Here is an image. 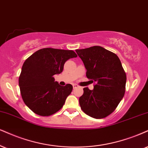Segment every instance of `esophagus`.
<instances>
[{
	"mask_svg": "<svg viewBox=\"0 0 148 148\" xmlns=\"http://www.w3.org/2000/svg\"><path fill=\"white\" fill-rule=\"evenodd\" d=\"M73 88H79V86L77 85V84H73Z\"/></svg>",
	"mask_w": 148,
	"mask_h": 148,
	"instance_id": "34e87169",
	"label": "esophagus"
}]
</instances>
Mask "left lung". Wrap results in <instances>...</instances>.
<instances>
[{
    "instance_id": "8db88e82",
    "label": "left lung",
    "mask_w": 148,
    "mask_h": 148,
    "mask_svg": "<svg viewBox=\"0 0 148 148\" xmlns=\"http://www.w3.org/2000/svg\"><path fill=\"white\" fill-rule=\"evenodd\" d=\"M86 69V77L95 84L84 88L79 105L87 115L103 119L115 110L125 91L126 74L115 53L99 46L75 50Z\"/></svg>"
}]
</instances>
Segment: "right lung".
I'll return each mask as SVG.
<instances>
[{"instance_id":"right-lung-1","label":"right lung","mask_w":148,"mask_h":148,"mask_svg":"<svg viewBox=\"0 0 148 148\" xmlns=\"http://www.w3.org/2000/svg\"><path fill=\"white\" fill-rule=\"evenodd\" d=\"M77 56L72 50L44 48L25 60L18 82L24 102L34 113L47 116L62 108L73 86H60L53 75L61 73L66 62Z\"/></svg>"}]
</instances>
